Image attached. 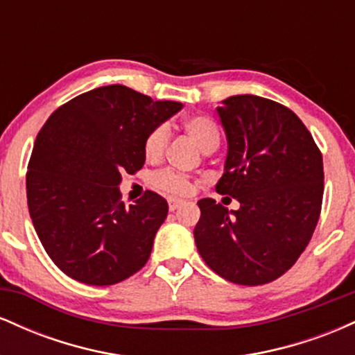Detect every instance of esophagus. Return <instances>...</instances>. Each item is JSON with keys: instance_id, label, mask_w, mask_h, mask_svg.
<instances>
[{"instance_id": "obj_1", "label": "esophagus", "mask_w": 355, "mask_h": 355, "mask_svg": "<svg viewBox=\"0 0 355 355\" xmlns=\"http://www.w3.org/2000/svg\"><path fill=\"white\" fill-rule=\"evenodd\" d=\"M183 205V200H180V198H168V209L170 210H177L178 207Z\"/></svg>"}]
</instances>
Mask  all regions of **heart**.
<instances>
[{
  "label": "heart",
  "mask_w": 355,
  "mask_h": 355,
  "mask_svg": "<svg viewBox=\"0 0 355 355\" xmlns=\"http://www.w3.org/2000/svg\"><path fill=\"white\" fill-rule=\"evenodd\" d=\"M183 130L187 137L193 141L203 153H210L217 148L220 144L218 126L214 120L205 115H191L183 120ZM166 140H168V132L164 125L157 126L146 137L144 152L145 158L150 162L160 160L166 148ZM153 185L158 190L165 191L170 195H189L193 189V182L189 175L177 172V170L165 168L160 170L153 177Z\"/></svg>",
  "instance_id": "b5f03b06"
}]
</instances>
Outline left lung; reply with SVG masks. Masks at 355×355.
Wrapping results in <instances>:
<instances>
[{"instance_id": "left-lung-1", "label": "left lung", "mask_w": 355, "mask_h": 355, "mask_svg": "<svg viewBox=\"0 0 355 355\" xmlns=\"http://www.w3.org/2000/svg\"><path fill=\"white\" fill-rule=\"evenodd\" d=\"M217 113L229 152L214 198L198 200V254L215 274L239 285H262L284 275L311 242L322 209L324 164L292 110L255 95H235Z\"/></svg>"}]
</instances>
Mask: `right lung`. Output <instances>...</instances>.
Wrapping results in <instances>:
<instances>
[{
    "label": "right lung",
    "mask_w": 355,
    "mask_h": 355,
    "mask_svg": "<svg viewBox=\"0 0 355 355\" xmlns=\"http://www.w3.org/2000/svg\"><path fill=\"white\" fill-rule=\"evenodd\" d=\"M182 107L108 85L61 105L40 130L28 209L44 250L68 277L101 287L145 266L168 203L148 190L125 207L118 185L144 166L148 133Z\"/></svg>",
    "instance_id": "1"
}]
</instances>
